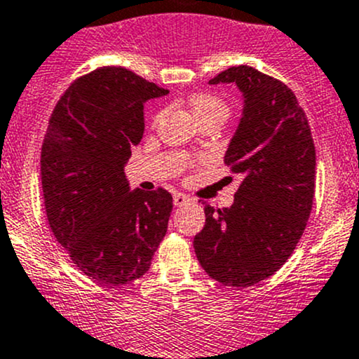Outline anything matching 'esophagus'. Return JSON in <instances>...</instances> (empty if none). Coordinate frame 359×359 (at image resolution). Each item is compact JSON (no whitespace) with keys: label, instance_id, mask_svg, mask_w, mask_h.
Instances as JSON below:
<instances>
[{"label":"esophagus","instance_id":"1","mask_svg":"<svg viewBox=\"0 0 359 359\" xmlns=\"http://www.w3.org/2000/svg\"><path fill=\"white\" fill-rule=\"evenodd\" d=\"M188 202H190V198H188V196L183 195V194H175V196H172V203H175L176 207L187 205Z\"/></svg>","mask_w":359,"mask_h":359}]
</instances>
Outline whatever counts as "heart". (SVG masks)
I'll return each mask as SVG.
<instances>
[{"label":"heart","instance_id":"obj_1","mask_svg":"<svg viewBox=\"0 0 359 359\" xmlns=\"http://www.w3.org/2000/svg\"><path fill=\"white\" fill-rule=\"evenodd\" d=\"M190 109L200 123L207 121V119H222L224 121L229 114L227 104L214 94H195L190 99Z\"/></svg>","mask_w":359,"mask_h":359}]
</instances>
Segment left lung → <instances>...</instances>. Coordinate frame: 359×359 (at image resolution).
<instances>
[{
	"instance_id": "1",
	"label": "left lung",
	"mask_w": 359,
	"mask_h": 359,
	"mask_svg": "<svg viewBox=\"0 0 359 359\" xmlns=\"http://www.w3.org/2000/svg\"><path fill=\"white\" fill-rule=\"evenodd\" d=\"M209 83H236L243 94L224 156L243 181L231 207L205 205L194 246L212 279L246 287L279 271L302 238L313 205L315 144L296 95L279 80L240 65Z\"/></svg>"
}]
</instances>
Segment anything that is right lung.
<instances>
[{
	"label": "right lung",
	"instance_id": "add662e5",
	"mask_svg": "<svg viewBox=\"0 0 359 359\" xmlns=\"http://www.w3.org/2000/svg\"><path fill=\"white\" fill-rule=\"evenodd\" d=\"M169 94L121 67L80 76L57 101L41 152L53 234L86 276L121 286L144 276L168 231L172 196L130 190L125 164L144 135V104Z\"/></svg>",
	"mask_w": 359,
	"mask_h": 359
}]
</instances>
